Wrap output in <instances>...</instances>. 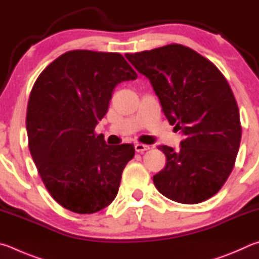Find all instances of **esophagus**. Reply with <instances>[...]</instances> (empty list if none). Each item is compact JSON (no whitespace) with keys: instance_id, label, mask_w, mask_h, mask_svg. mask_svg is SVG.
<instances>
[{"instance_id":"1","label":"esophagus","mask_w":259,"mask_h":259,"mask_svg":"<svg viewBox=\"0 0 259 259\" xmlns=\"http://www.w3.org/2000/svg\"><path fill=\"white\" fill-rule=\"evenodd\" d=\"M150 149V147L147 146V144H142V143H137L135 144V151L139 153H143L144 151H147Z\"/></svg>"}]
</instances>
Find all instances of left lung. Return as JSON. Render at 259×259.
Listing matches in <instances>:
<instances>
[{
    "mask_svg": "<svg viewBox=\"0 0 259 259\" xmlns=\"http://www.w3.org/2000/svg\"><path fill=\"white\" fill-rule=\"evenodd\" d=\"M150 80L181 148L161 146L166 166L153 183L170 200L193 205L220 191L237 158L241 124L232 90L214 63L181 44L125 54Z\"/></svg>",
    "mask_w": 259,
    "mask_h": 259,
    "instance_id": "obj_1",
    "label": "left lung"
}]
</instances>
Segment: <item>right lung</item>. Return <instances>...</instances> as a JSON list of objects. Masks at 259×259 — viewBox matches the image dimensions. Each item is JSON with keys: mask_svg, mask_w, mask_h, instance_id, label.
<instances>
[{"mask_svg": "<svg viewBox=\"0 0 259 259\" xmlns=\"http://www.w3.org/2000/svg\"><path fill=\"white\" fill-rule=\"evenodd\" d=\"M137 78L119 53L74 50L36 79L26 117L29 151L45 188L66 209L93 214L116 198L135 149L108 146L94 128L116 85Z\"/></svg>", "mask_w": 259, "mask_h": 259, "instance_id": "add662e5", "label": "right lung"}]
</instances>
